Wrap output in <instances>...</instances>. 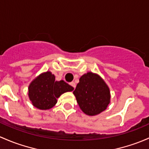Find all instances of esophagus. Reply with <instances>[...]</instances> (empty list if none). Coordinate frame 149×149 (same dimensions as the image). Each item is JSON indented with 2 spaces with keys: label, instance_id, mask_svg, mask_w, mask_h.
<instances>
[{
  "label": "esophagus",
  "instance_id": "34e87169",
  "mask_svg": "<svg viewBox=\"0 0 149 149\" xmlns=\"http://www.w3.org/2000/svg\"><path fill=\"white\" fill-rule=\"evenodd\" d=\"M70 85L73 88H76V84H75L74 82H71V83H70Z\"/></svg>",
  "mask_w": 149,
  "mask_h": 149
}]
</instances>
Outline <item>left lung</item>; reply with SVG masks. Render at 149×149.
I'll return each mask as SVG.
<instances>
[{
  "label": "left lung",
  "instance_id": "8db88e82",
  "mask_svg": "<svg viewBox=\"0 0 149 149\" xmlns=\"http://www.w3.org/2000/svg\"><path fill=\"white\" fill-rule=\"evenodd\" d=\"M80 109L86 114L94 116L106 109L110 103V91L98 75L88 72L79 79L73 91Z\"/></svg>",
  "mask_w": 149,
  "mask_h": 149
}]
</instances>
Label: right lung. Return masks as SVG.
<instances>
[{"label":"right lung","instance_id":"1","mask_svg":"<svg viewBox=\"0 0 149 149\" xmlns=\"http://www.w3.org/2000/svg\"><path fill=\"white\" fill-rule=\"evenodd\" d=\"M73 90V88L65 81H55L54 75L47 71L31 82L29 87V96L35 107L47 110L57 103L56 98L62 93Z\"/></svg>","mask_w":149,"mask_h":149}]
</instances>
